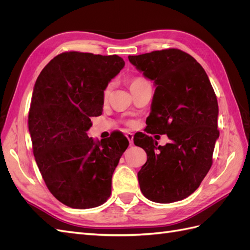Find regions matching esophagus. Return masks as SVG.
Listing matches in <instances>:
<instances>
[{"label": "esophagus", "instance_id": "34e87169", "mask_svg": "<svg viewBox=\"0 0 250 250\" xmlns=\"http://www.w3.org/2000/svg\"><path fill=\"white\" fill-rule=\"evenodd\" d=\"M126 138L128 139V141H129L130 145H132V144H133V133L127 132V133H126Z\"/></svg>", "mask_w": 250, "mask_h": 250}]
</instances>
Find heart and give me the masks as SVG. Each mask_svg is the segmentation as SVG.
Segmentation results:
<instances>
[{"mask_svg": "<svg viewBox=\"0 0 250 250\" xmlns=\"http://www.w3.org/2000/svg\"><path fill=\"white\" fill-rule=\"evenodd\" d=\"M143 81H145V80H143L142 78H134V79H132V80L130 81V88L133 87L134 85L139 84V83H141V82H143ZM110 88H111V85H110V84H108L106 87L104 88V90H103V96H104V98H106V97L109 95Z\"/></svg>", "mask_w": 250, "mask_h": 250, "instance_id": "obj_1", "label": "heart"}]
</instances>
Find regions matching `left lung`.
<instances>
[{"label":"left lung","instance_id":"obj_1","mask_svg":"<svg viewBox=\"0 0 250 250\" xmlns=\"http://www.w3.org/2000/svg\"><path fill=\"white\" fill-rule=\"evenodd\" d=\"M128 59L156 86L147 132L167 134L170 140L157 146L145 133L133 139L147 153L138 173L141 191L158 203L183 200L197 190L213 164L219 138L214 88L203 67L181 50L153 51Z\"/></svg>","mask_w":250,"mask_h":250}]
</instances>
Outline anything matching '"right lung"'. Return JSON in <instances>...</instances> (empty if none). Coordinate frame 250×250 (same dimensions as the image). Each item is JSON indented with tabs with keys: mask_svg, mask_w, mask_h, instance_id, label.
Returning <instances> with one entry per match:
<instances>
[{
	"mask_svg": "<svg viewBox=\"0 0 250 250\" xmlns=\"http://www.w3.org/2000/svg\"><path fill=\"white\" fill-rule=\"evenodd\" d=\"M118 55L63 52L37 77L29 110L33 154L49 191L65 206L92 208L108 199L111 177L128 140L95 142L90 118L102 113L103 90L123 69Z\"/></svg>",
	"mask_w": 250,
	"mask_h": 250,
	"instance_id": "right-lung-1",
	"label": "right lung"
}]
</instances>
